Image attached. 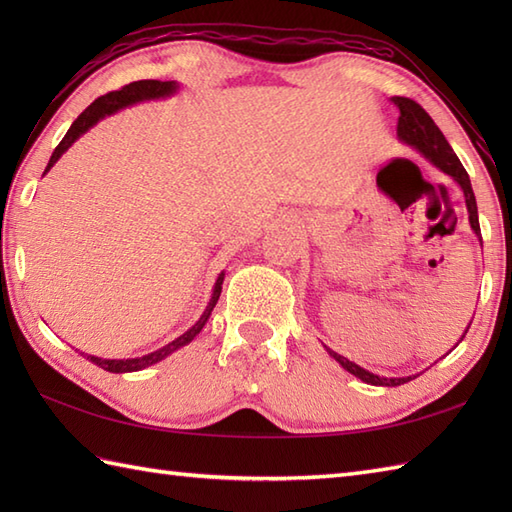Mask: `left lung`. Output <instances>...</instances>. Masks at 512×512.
I'll use <instances>...</instances> for the list:
<instances>
[{"label": "left lung", "mask_w": 512, "mask_h": 512, "mask_svg": "<svg viewBox=\"0 0 512 512\" xmlns=\"http://www.w3.org/2000/svg\"><path fill=\"white\" fill-rule=\"evenodd\" d=\"M391 103L396 105V110L400 112L398 116V140L400 143H405L409 147H413L416 151H420V154L427 158L431 165H436L440 171L447 173V176H451L455 182L460 184V189L464 193V202H466V211H469V222H471V228L473 233L477 235V239L482 242V233H480V220H477V202H475V193H473V187H471V180H469V173H466V169L462 167L460 158L455 156V151L451 149V145L447 143V138H444V134L438 129V125L433 123V118L422 110V107L411 101V99H405V96H394L391 99ZM471 328V323H469ZM469 328L464 330V334L469 332ZM462 334V339H464ZM460 339V341H462ZM458 341V343H460ZM455 343V345H458ZM325 350H328V354L334 358L336 363H339L345 372L354 374L356 378H361L363 383L367 385H376V387H398V385H405L409 383V380H413L420 374H413V376H402V378H387V376H378V374H372L367 372V369H363L361 365H356L352 361H347L345 356L336 354L334 350H330L328 345H323ZM451 352V350H449ZM447 352V354H449Z\"/></svg>", "instance_id": "obj_1"}]
</instances>
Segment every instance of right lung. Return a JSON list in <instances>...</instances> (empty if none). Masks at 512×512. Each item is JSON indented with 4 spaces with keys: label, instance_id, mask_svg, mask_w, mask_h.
Returning <instances> with one entry per match:
<instances>
[{
    "label": "right lung",
    "instance_id": "add662e5",
    "mask_svg": "<svg viewBox=\"0 0 512 512\" xmlns=\"http://www.w3.org/2000/svg\"><path fill=\"white\" fill-rule=\"evenodd\" d=\"M178 88H180V85H178L176 81H151V79H147V81H134V83L125 85V88H121V90L110 92V94H105V96H99V99H96V101L88 107V110H85V112L70 125L68 134L63 136V140L57 145V149L52 151L50 162H48L46 171H43V176H46V173L54 167V162H57V160L65 154V151H68V149L76 143V140H79L85 132H88V129H92L96 123H99L101 118L112 116V114H116L118 110H123V107H129V105H136V103H143V101L167 99V96L176 94ZM222 281H224V270L220 273V277L215 279L213 295H211V299H209V306L204 308L202 317H200L198 321H195V325H191V328H189L187 332L180 334L176 341L167 343L165 347H160V350H156V352L145 354V356H136V358H101V356H92V354H90L88 358H90V361H92L94 365H99V367L105 369V372H112V374L140 372V369H145V367H149V365H156V363H160V361H165V358H167L169 354L180 350V347H184V345H189V343L195 339V336H198V334L202 332L206 321H209V317H211V312H213V308H215L217 299H220Z\"/></svg>",
    "mask_w": 512,
    "mask_h": 512
}]
</instances>
